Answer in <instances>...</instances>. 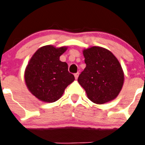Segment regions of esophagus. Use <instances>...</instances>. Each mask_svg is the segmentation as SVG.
<instances>
[{
	"instance_id": "1",
	"label": "esophagus",
	"mask_w": 145,
	"mask_h": 145,
	"mask_svg": "<svg viewBox=\"0 0 145 145\" xmlns=\"http://www.w3.org/2000/svg\"><path fill=\"white\" fill-rule=\"evenodd\" d=\"M74 78H75V80H77V79L78 78V76H79V72H77V73H75V74H74Z\"/></svg>"
}]
</instances>
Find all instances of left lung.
<instances>
[{"label":"left lung","instance_id":"left-lung-1","mask_svg":"<svg viewBox=\"0 0 145 145\" xmlns=\"http://www.w3.org/2000/svg\"><path fill=\"white\" fill-rule=\"evenodd\" d=\"M86 68L78 77L90 101L97 104L116 98L124 82V72L119 61L109 50L91 46L83 50Z\"/></svg>","mask_w":145,"mask_h":145}]
</instances>
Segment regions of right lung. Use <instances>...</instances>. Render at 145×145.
I'll list each match as a JSON object with an SVG mask.
<instances>
[{"label": "right lung", "instance_id": "1", "mask_svg": "<svg viewBox=\"0 0 145 145\" xmlns=\"http://www.w3.org/2000/svg\"><path fill=\"white\" fill-rule=\"evenodd\" d=\"M67 49L66 46H44L30 58L24 71V81L29 91L40 101L55 102L74 80V75L68 72V64L60 61Z\"/></svg>", "mask_w": 145, "mask_h": 145}]
</instances>
